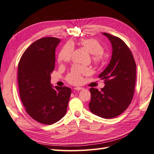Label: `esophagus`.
Here are the masks:
<instances>
[{"mask_svg": "<svg viewBox=\"0 0 154 154\" xmlns=\"http://www.w3.org/2000/svg\"><path fill=\"white\" fill-rule=\"evenodd\" d=\"M84 89V88L76 87V88H74V90H76V91H80V90H83Z\"/></svg>", "mask_w": 154, "mask_h": 154, "instance_id": "obj_1", "label": "esophagus"}]
</instances>
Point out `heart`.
I'll use <instances>...</instances> for the list:
<instances>
[{"label": "heart", "mask_w": 154, "mask_h": 154, "mask_svg": "<svg viewBox=\"0 0 154 154\" xmlns=\"http://www.w3.org/2000/svg\"><path fill=\"white\" fill-rule=\"evenodd\" d=\"M81 45L88 51L91 53L92 60L95 63L100 64L103 62V47L97 40L94 39H84L80 42ZM73 53V47L70 44L64 45L58 56V61L59 63H64L69 61ZM91 74L90 68L75 65L72 68L70 72L67 75L66 80L68 83L73 85L80 84L82 81V76Z\"/></svg>", "instance_id": "obj_1"}]
</instances>
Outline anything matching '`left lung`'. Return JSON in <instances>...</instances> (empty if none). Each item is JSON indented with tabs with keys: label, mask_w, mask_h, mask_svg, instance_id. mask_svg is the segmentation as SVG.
<instances>
[{
	"label": "left lung",
	"mask_w": 154,
	"mask_h": 154,
	"mask_svg": "<svg viewBox=\"0 0 154 154\" xmlns=\"http://www.w3.org/2000/svg\"><path fill=\"white\" fill-rule=\"evenodd\" d=\"M112 44V53L109 65L99 78L105 86L99 91L91 88V112L104 119H112L122 113L134 96L136 65L132 53L126 44L118 37L102 33Z\"/></svg>",
	"instance_id": "left-lung-1"
}]
</instances>
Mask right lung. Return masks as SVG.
<instances>
[{
  "instance_id": "1",
  "label": "right lung",
  "mask_w": 154,
  "mask_h": 154,
  "mask_svg": "<svg viewBox=\"0 0 154 154\" xmlns=\"http://www.w3.org/2000/svg\"><path fill=\"white\" fill-rule=\"evenodd\" d=\"M59 42L53 37L35 41L18 63L20 99L27 113L44 125H52L65 115L71 94L68 87H51V73L54 69L55 49Z\"/></svg>"
}]
</instances>
